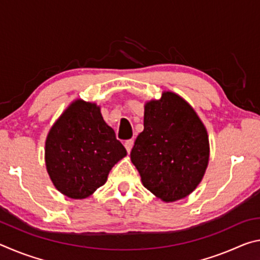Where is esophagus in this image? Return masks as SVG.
Returning <instances> with one entry per match:
<instances>
[{
  "mask_svg": "<svg viewBox=\"0 0 260 260\" xmlns=\"http://www.w3.org/2000/svg\"><path fill=\"white\" fill-rule=\"evenodd\" d=\"M133 146H134V141L133 140H127L126 141V142H125V148H126L127 152H131Z\"/></svg>",
  "mask_w": 260,
  "mask_h": 260,
  "instance_id": "1",
  "label": "esophagus"
}]
</instances>
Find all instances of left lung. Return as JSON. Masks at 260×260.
Masks as SVG:
<instances>
[{"label":"left lung","instance_id":"left-lung-1","mask_svg":"<svg viewBox=\"0 0 260 260\" xmlns=\"http://www.w3.org/2000/svg\"><path fill=\"white\" fill-rule=\"evenodd\" d=\"M143 126L131 151L143 186L166 203L190 195L210 158L208 131L199 114L181 96L166 90L144 104Z\"/></svg>","mask_w":260,"mask_h":260}]
</instances>
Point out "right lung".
Instances as JSON below:
<instances>
[{
  "mask_svg": "<svg viewBox=\"0 0 260 260\" xmlns=\"http://www.w3.org/2000/svg\"><path fill=\"white\" fill-rule=\"evenodd\" d=\"M126 155L101 108L81 99L64 110L46 139L47 172L57 190L73 200L93 195Z\"/></svg>",
  "mask_w": 260,
  "mask_h": 260,
  "instance_id": "obj_1",
  "label": "right lung"
}]
</instances>
